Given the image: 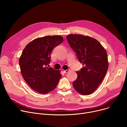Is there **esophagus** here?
Segmentation results:
<instances>
[{
	"label": "esophagus",
	"mask_w": 127,
	"mask_h": 127,
	"mask_svg": "<svg viewBox=\"0 0 127 127\" xmlns=\"http://www.w3.org/2000/svg\"><path fill=\"white\" fill-rule=\"evenodd\" d=\"M69 70H70V69H66V70H63V71H64V72L65 73V74H66V73H67V72H68L69 71Z\"/></svg>",
	"instance_id": "1"
}]
</instances>
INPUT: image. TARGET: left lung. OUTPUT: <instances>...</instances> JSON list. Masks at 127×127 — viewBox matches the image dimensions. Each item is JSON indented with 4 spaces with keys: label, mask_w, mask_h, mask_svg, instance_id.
Segmentation results:
<instances>
[{
    "label": "left lung",
    "mask_w": 127,
    "mask_h": 127,
    "mask_svg": "<svg viewBox=\"0 0 127 127\" xmlns=\"http://www.w3.org/2000/svg\"><path fill=\"white\" fill-rule=\"evenodd\" d=\"M67 42L83 65L76 71L78 77L73 86L79 93L88 95L101 83L107 72L109 64L106 50L97 40L81 34H69Z\"/></svg>",
    "instance_id": "obj_1"
}]
</instances>
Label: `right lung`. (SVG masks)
I'll return each mask as SVG.
<instances>
[{
	"mask_svg": "<svg viewBox=\"0 0 127 127\" xmlns=\"http://www.w3.org/2000/svg\"><path fill=\"white\" fill-rule=\"evenodd\" d=\"M63 41L61 36H46L33 40L24 48L19 64L24 80L33 90L44 94L56 88L62 75L48 66L51 51Z\"/></svg>",
	"mask_w": 127,
	"mask_h": 127,
	"instance_id": "right-lung-1",
	"label": "right lung"
}]
</instances>
